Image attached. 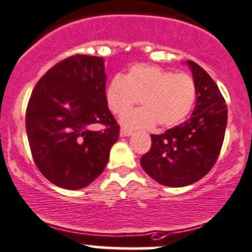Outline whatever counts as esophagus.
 Returning <instances> with one entry per match:
<instances>
[{
    "label": "esophagus",
    "mask_w": 252,
    "mask_h": 252,
    "mask_svg": "<svg viewBox=\"0 0 252 252\" xmlns=\"http://www.w3.org/2000/svg\"><path fill=\"white\" fill-rule=\"evenodd\" d=\"M131 134H132L131 129L121 128V131H120V136H121V137H128V136H131Z\"/></svg>",
    "instance_id": "34e87169"
}]
</instances>
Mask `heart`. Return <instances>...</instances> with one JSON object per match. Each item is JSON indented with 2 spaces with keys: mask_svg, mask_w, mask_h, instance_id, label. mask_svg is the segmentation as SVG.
<instances>
[{
  "mask_svg": "<svg viewBox=\"0 0 252 252\" xmlns=\"http://www.w3.org/2000/svg\"><path fill=\"white\" fill-rule=\"evenodd\" d=\"M140 98L143 108L121 119L129 128H147L158 124L171 127L190 114L196 99V86L188 74H174L153 64H134L124 77H114L105 91L108 108L121 115Z\"/></svg>",
  "mask_w": 252,
  "mask_h": 252,
  "instance_id": "obj_1",
  "label": "heart"
}]
</instances>
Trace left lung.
I'll list each match as a JSON object with an SVG mask.
<instances>
[{
	"label": "left lung",
	"instance_id": "1",
	"mask_svg": "<svg viewBox=\"0 0 252 252\" xmlns=\"http://www.w3.org/2000/svg\"><path fill=\"white\" fill-rule=\"evenodd\" d=\"M196 86L192 116L161 134H152V147L141 158L143 170L161 185L183 188L213 168L225 134L228 110L216 82L196 62L188 61Z\"/></svg>",
	"mask_w": 252,
	"mask_h": 252
}]
</instances>
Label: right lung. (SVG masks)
Segmentation results:
<instances>
[{
  "label": "right lung",
  "instance_id": "right-lung-1",
  "mask_svg": "<svg viewBox=\"0 0 252 252\" xmlns=\"http://www.w3.org/2000/svg\"><path fill=\"white\" fill-rule=\"evenodd\" d=\"M104 59L74 55L49 69L36 83L26 114L32 156L50 183L79 190L106 166L120 126L105 99ZM93 123L106 128L93 131Z\"/></svg>",
  "mask_w": 252,
  "mask_h": 252
}]
</instances>
